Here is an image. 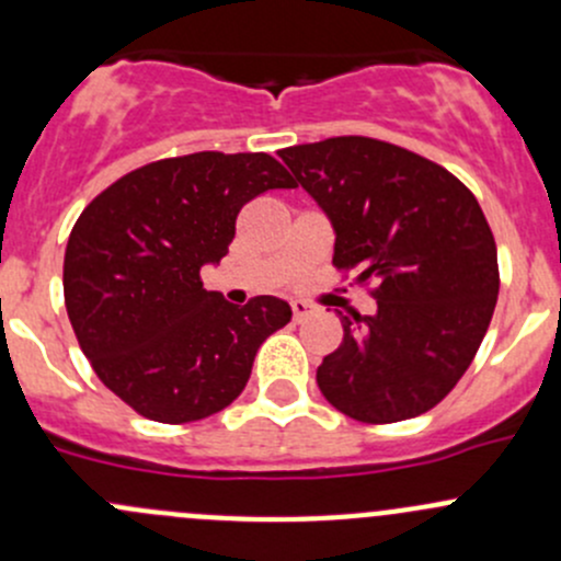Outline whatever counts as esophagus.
<instances>
[{
    "instance_id": "obj_1",
    "label": "esophagus",
    "mask_w": 561,
    "mask_h": 561,
    "mask_svg": "<svg viewBox=\"0 0 561 561\" xmlns=\"http://www.w3.org/2000/svg\"><path fill=\"white\" fill-rule=\"evenodd\" d=\"M290 307H293V320H296V322L307 320L309 314L317 312V307H312V304H307V301H293Z\"/></svg>"
}]
</instances>
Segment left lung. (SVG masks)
Here are the masks:
<instances>
[{"instance_id": "left-lung-1", "label": "left lung", "mask_w": 561, "mask_h": 561, "mask_svg": "<svg viewBox=\"0 0 561 561\" xmlns=\"http://www.w3.org/2000/svg\"><path fill=\"white\" fill-rule=\"evenodd\" d=\"M282 162L336 233L333 265L377 282L375 314H342L317 366L322 396L364 423L423 415L472 364L500 296L496 244L472 192L421 154L342 135Z\"/></svg>"}]
</instances>
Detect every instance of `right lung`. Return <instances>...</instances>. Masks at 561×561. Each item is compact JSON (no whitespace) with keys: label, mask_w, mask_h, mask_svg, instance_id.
Wrapping results in <instances>:
<instances>
[{"label":"right lung","mask_w":561,"mask_h":561,"mask_svg":"<svg viewBox=\"0 0 561 561\" xmlns=\"http://www.w3.org/2000/svg\"><path fill=\"white\" fill-rule=\"evenodd\" d=\"M296 181L268 154L171 157L122 175L72 228L65 307L105 388L160 423H192L233 404L260 344L287 325L290 304L257 296L236 307L206 290L236 217Z\"/></svg>","instance_id":"right-lung-1"}]
</instances>
